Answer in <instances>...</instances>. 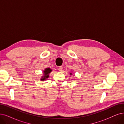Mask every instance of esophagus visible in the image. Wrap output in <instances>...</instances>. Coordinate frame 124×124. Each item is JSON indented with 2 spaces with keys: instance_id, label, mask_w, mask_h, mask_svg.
<instances>
[{
  "instance_id": "1",
  "label": "esophagus",
  "mask_w": 124,
  "mask_h": 124,
  "mask_svg": "<svg viewBox=\"0 0 124 124\" xmlns=\"http://www.w3.org/2000/svg\"><path fill=\"white\" fill-rule=\"evenodd\" d=\"M62 70H63V67L62 66H59V68H58V70L59 71H62Z\"/></svg>"
}]
</instances>
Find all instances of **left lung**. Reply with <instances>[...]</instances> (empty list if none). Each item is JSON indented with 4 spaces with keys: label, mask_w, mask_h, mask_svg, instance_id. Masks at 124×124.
I'll return each mask as SVG.
<instances>
[{
    "label": "left lung",
    "mask_w": 124,
    "mask_h": 124,
    "mask_svg": "<svg viewBox=\"0 0 124 124\" xmlns=\"http://www.w3.org/2000/svg\"><path fill=\"white\" fill-rule=\"evenodd\" d=\"M70 75H72V73H70Z\"/></svg>",
    "instance_id": "left-lung-1"
}]
</instances>
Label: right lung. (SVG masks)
<instances>
[{"instance_id":"1","label":"right lung","mask_w":124,"mask_h":124,"mask_svg":"<svg viewBox=\"0 0 124 124\" xmlns=\"http://www.w3.org/2000/svg\"><path fill=\"white\" fill-rule=\"evenodd\" d=\"M52 70L51 68H50L49 67L46 68L43 71V75L42 77H41L40 80L44 81L46 80H47L49 77V74L52 72Z\"/></svg>"}]
</instances>
